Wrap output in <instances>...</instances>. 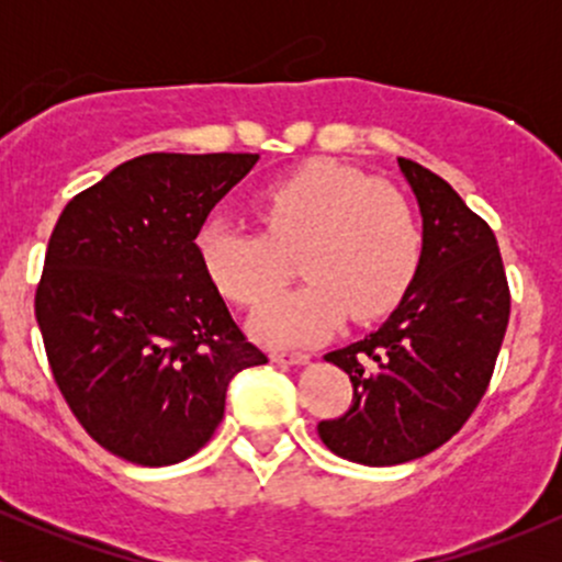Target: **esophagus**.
Here are the masks:
<instances>
[{
    "label": "esophagus",
    "instance_id": "esophagus-1",
    "mask_svg": "<svg viewBox=\"0 0 562 562\" xmlns=\"http://www.w3.org/2000/svg\"><path fill=\"white\" fill-rule=\"evenodd\" d=\"M269 357H272V362H285V364H306L308 359H312L303 351H272Z\"/></svg>",
    "mask_w": 562,
    "mask_h": 562
}]
</instances>
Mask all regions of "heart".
I'll return each instance as SVG.
<instances>
[{
	"label": "heart",
	"instance_id": "b5f03b06",
	"mask_svg": "<svg viewBox=\"0 0 562 562\" xmlns=\"http://www.w3.org/2000/svg\"><path fill=\"white\" fill-rule=\"evenodd\" d=\"M261 232L211 218L198 232V259L224 299L256 306L299 261L306 285L269 299L254 314L267 344H312L348 317L391 312L412 285L423 254L415 205L396 187L338 164H312L256 198Z\"/></svg>",
	"mask_w": 562,
	"mask_h": 562
}]
</instances>
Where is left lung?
Masks as SVG:
<instances>
[{"instance_id": "obj_1", "label": "left lung", "mask_w": 562, "mask_h": 562, "mask_svg": "<svg viewBox=\"0 0 562 562\" xmlns=\"http://www.w3.org/2000/svg\"><path fill=\"white\" fill-rule=\"evenodd\" d=\"M423 214V256L391 319L327 353L351 378V406L317 425L359 465L417 460L447 443L481 404L509 322L505 263L492 227L449 182L398 158Z\"/></svg>"}]
</instances>
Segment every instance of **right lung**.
<instances>
[{
	"mask_svg": "<svg viewBox=\"0 0 562 562\" xmlns=\"http://www.w3.org/2000/svg\"><path fill=\"white\" fill-rule=\"evenodd\" d=\"M256 153H147L76 195L36 288L49 370L81 428L121 460L164 468L209 443L227 385L267 362L198 259L211 209Z\"/></svg>",
	"mask_w": 562,
	"mask_h": 562,
	"instance_id": "obj_1",
	"label": "right lung"
}]
</instances>
